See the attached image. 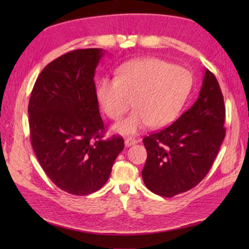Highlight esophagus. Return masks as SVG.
Listing matches in <instances>:
<instances>
[{
    "label": "esophagus",
    "instance_id": "1",
    "mask_svg": "<svg viewBox=\"0 0 249 249\" xmlns=\"http://www.w3.org/2000/svg\"><path fill=\"white\" fill-rule=\"evenodd\" d=\"M137 142V141L135 140V138H126L125 140V146L126 147H129V146H133Z\"/></svg>",
    "mask_w": 249,
    "mask_h": 249
}]
</instances>
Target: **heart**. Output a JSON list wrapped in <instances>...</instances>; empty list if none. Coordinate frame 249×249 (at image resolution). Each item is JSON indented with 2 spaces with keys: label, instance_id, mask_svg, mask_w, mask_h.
I'll list each match as a JSON object with an SVG mask.
<instances>
[{
  "label": "heart",
  "instance_id": "heart-1",
  "mask_svg": "<svg viewBox=\"0 0 249 249\" xmlns=\"http://www.w3.org/2000/svg\"><path fill=\"white\" fill-rule=\"evenodd\" d=\"M191 87L188 70L158 58H142L124 65L116 78L101 79L96 96L112 120H120L133 101L134 111L114 126L116 132L130 135L148 125L161 128L176 121Z\"/></svg>",
  "mask_w": 249,
  "mask_h": 249
}]
</instances>
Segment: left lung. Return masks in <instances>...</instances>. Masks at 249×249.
Here are the masks:
<instances>
[{"label": "left lung", "mask_w": 249, "mask_h": 249, "mask_svg": "<svg viewBox=\"0 0 249 249\" xmlns=\"http://www.w3.org/2000/svg\"><path fill=\"white\" fill-rule=\"evenodd\" d=\"M225 105L217 80L205 69L199 98L170 126L146 136L142 171L147 188L172 197L199 184L208 175L225 137Z\"/></svg>", "instance_id": "left-lung-1"}]
</instances>
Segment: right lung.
<instances>
[{"instance_id": "1", "label": "right lung", "mask_w": 249, "mask_h": 249, "mask_svg": "<svg viewBox=\"0 0 249 249\" xmlns=\"http://www.w3.org/2000/svg\"><path fill=\"white\" fill-rule=\"evenodd\" d=\"M103 54L88 48L54 59L37 78L28 103L34 153L50 180L74 196L102 188L124 149L120 136L102 140L94 74Z\"/></svg>"}]
</instances>
